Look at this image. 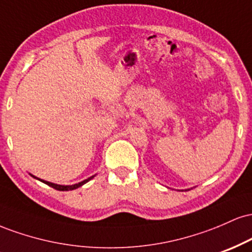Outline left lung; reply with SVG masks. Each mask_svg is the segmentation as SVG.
I'll return each instance as SVG.
<instances>
[{
	"instance_id": "left-lung-1",
	"label": "left lung",
	"mask_w": 252,
	"mask_h": 252,
	"mask_svg": "<svg viewBox=\"0 0 252 252\" xmlns=\"http://www.w3.org/2000/svg\"><path fill=\"white\" fill-rule=\"evenodd\" d=\"M186 190H189V189H186Z\"/></svg>"
}]
</instances>
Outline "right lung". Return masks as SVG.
Masks as SVG:
<instances>
[{"instance_id": "1", "label": "right lung", "mask_w": 252, "mask_h": 252, "mask_svg": "<svg viewBox=\"0 0 252 252\" xmlns=\"http://www.w3.org/2000/svg\"><path fill=\"white\" fill-rule=\"evenodd\" d=\"M31 175H32V174H31ZM32 176H33L34 179H36V180L41 181V182H43V184L48 185V186H50V187H53L54 189H58V190H73V189H78V187L83 186L84 184H86V182H89L90 180H91V179H94V175H92V176H90V178L85 179V180H83V181L78 182V184H74V185H58V184H53V182H50V181L42 180V179L36 178V176H34V175H32Z\"/></svg>"}]
</instances>
